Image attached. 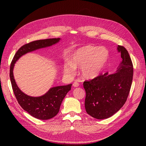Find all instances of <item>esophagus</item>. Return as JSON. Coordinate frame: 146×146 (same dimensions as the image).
<instances>
[{"mask_svg": "<svg viewBox=\"0 0 146 146\" xmlns=\"http://www.w3.org/2000/svg\"><path fill=\"white\" fill-rule=\"evenodd\" d=\"M73 86H74V88H77V87H78V86H79V83H78L77 82H74L73 83Z\"/></svg>", "mask_w": 146, "mask_h": 146, "instance_id": "obj_1", "label": "esophagus"}]
</instances>
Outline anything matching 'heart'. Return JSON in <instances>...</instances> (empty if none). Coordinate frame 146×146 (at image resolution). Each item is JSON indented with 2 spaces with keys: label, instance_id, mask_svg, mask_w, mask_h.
<instances>
[{
  "label": "heart",
  "instance_id": "heart-1",
  "mask_svg": "<svg viewBox=\"0 0 146 146\" xmlns=\"http://www.w3.org/2000/svg\"><path fill=\"white\" fill-rule=\"evenodd\" d=\"M110 59V52L104 47L85 45L75 50L71 55L70 62L63 66V72L68 76H73L76 68L80 67L83 78L93 79L102 73Z\"/></svg>",
  "mask_w": 146,
  "mask_h": 146
}]
</instances>
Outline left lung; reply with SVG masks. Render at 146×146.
Masks as SVG:
<instances>
[{
    "instance_id": "left-lung-1",
    "label": "left lung",
    "mask_w": 146,
    "mask_h": 146,
    "mask_svg": "<svg viewBox=\"0 0 146 146\" xmlns=\"http://www.w3.org/2000/svg\"><path fill=\"white\" fill-rule=\"evenodd\" d=\"M122 61L115 73L106 72L89 81H85V106L87 113L98 119L108 118L125 103L133 76V66L127 50L118 45Z\"/></svg>"
}]
</instances>
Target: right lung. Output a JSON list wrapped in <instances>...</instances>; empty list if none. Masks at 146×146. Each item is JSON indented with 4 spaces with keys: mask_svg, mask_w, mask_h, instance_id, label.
<instances>
[{
    "mask_svg": "<svg viewBox=\"0 0 146 146\" xmlns=\"http://www.w3.org/2000/svg\"><path fill=\"white\" fill-rule=\"evenodd\" d=\"M58 38L41 40L27 44L18 50L12 61L10 67V79L13 93L19 104L25 111L35 118L47 120L54 117L58 113L60 105L68 92L71 90L72 84L50 88L40 96H31L24 94L18 86L13 76L15 64L22 56L36 50L50 47L58 43Z\"/></svg>",
    "mask_w": 146,
    "mask_h": 146,
    "instance_id": "add662e5",
    "label": "right lung"
}]
</instances>
